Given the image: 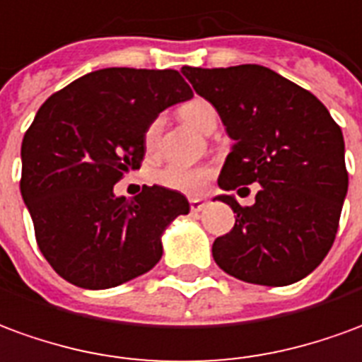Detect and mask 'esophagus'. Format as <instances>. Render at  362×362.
<instances>
[{
    "label": "esophagus",
    "instance_id": "obj_1",
    "mask_svg": "<svg viewBox=\"0 0 362 362\" xmlns=\"http://www.w3.org/2000/svg\"><path fill=\"white\" fill-rule=\"evenodd\" d=\"M189 206H191V212H201V210L206 206V202L202 201V199H191V201H189Z\"/></svg>",
    "mask_w": 362,
    "mask_h": 362
}]
</instances>
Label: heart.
<instances>
[{
    "label": "heart",
    "mask_w": 362,
    "mask_h": 362,
    "mask_svg": "<svg viewBox=\"0 0 362 362\" xmlns=\"http://www.w3.org/2000/svg\"><path fill=\"white\" fill-rule=\"evenodd\" d=\"M179 115L183 117L185 122L191 127L201 130V132H212L218 124V111L214 105L202 99V97H194L191 101H187L179 107ZM161 130V119H152L144 128V146L148 152H153L158 146V138H160ZM210 177H212V169L204 168V165H183V163H169L165 168L153 171V183L160 187H165L169 191H177V193L189 194V197H197L201 194L206 185H209Z\"/></svg>",
    "instance_id": "b5f03b06"
}]
</instances>
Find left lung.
Masks as SVG:
<instances>
[{
	"label": "left lung",
	"mask_w": 362,
	"mask_h": 362,
	"mask_svg": "<svg viewBox=\"0 0 362 362\" xmlns=\"http://www.w3.org/2000/svg\"><path fill=\"white\" fill-rule=\"evenodd\" d=\"M181 71L235 140L220 189L242 193L259 183L251 206L216 197L235 214L234 228L212 243L216 265L265 286L304 279L332 250L349 185L339 124L316 95L265 66Z\"/></svg>",
	"instance_id": "1"
}]
</instances>
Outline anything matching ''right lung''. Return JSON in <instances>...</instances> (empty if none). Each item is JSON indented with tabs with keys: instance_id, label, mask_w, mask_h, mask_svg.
<instances>
[{
	"instance_id": "1",
	"label": "right lung",
	"mask_w": 362,
	"mask_h": 362,
	"mask_svg": "<svg viewBox=\"0 0 362 362\" xmlns=\"http://www.w3.org/2000/svg\"><path fill=\"white\" fill-rule=\"evenodd\" d=\"M193 97L177 70L105 68L71 81L38 109L21 146V194L38 250L68 283L103 291L161 259V234L189 212L165 187L134 199L112 187L144 160V128Z\"/></svg>"
}]
</instances>
